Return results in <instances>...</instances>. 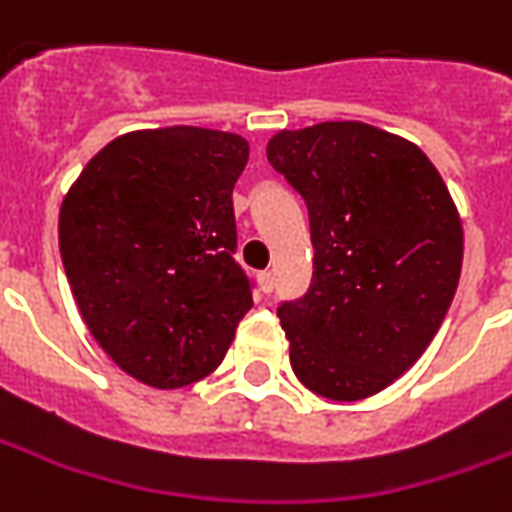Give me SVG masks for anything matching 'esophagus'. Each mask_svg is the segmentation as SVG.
<instances>
[{"label": "esophagus", "instance_id": "1", "mask_svg": "<svg viewBox=\"0 0 512 512\" xmlns=\"http://www.w3.org/2000/svg\"><path fill=\"white\" fill-rule=\"evenodd\" d=\"M257 285H260L263 294H269L271 288H274V274H271V271H260V274H257Z\"/></svg>", "mask_w": 512, "mask_h": 512}]
</instances>
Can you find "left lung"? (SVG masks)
<instances>
[{
    "mask_svg": "<svg viewBox=\"0 0 512 512\" xmlns=\"http://www.w3.org/2000/svg\"><path fill=\"white\" fill-rule=\"evenodd\" d=\"M308 204L314 280L283 302L291 367L330 401H361L403 375L454 300L462 224L417 145L367 123L280 131L266 148Z\"/></svg>",
    "mask_w": 512,
    "mask_h": 512,
    "instance_id": "obj_1",
    "label": "left lung"
}]
</instances>
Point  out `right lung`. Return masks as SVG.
<instances>
[{
    "mask_svg": "<svg viewBox=\"0 0 512 512\" xmlns=\"http://www.w3.org/2000/svg\"><path fill=\"white\" fill-rule=\"evenodd\" d=\"M246 159L249 142L229 131H131L89 159L61 204L58 246L83 322L148 387L207 378L252 308L232 207Z\"/></svg>",
    "mask_w": 512,
    "mask_h": 512,
    "instance_id": "right-lung-1",
    "label": "right lung"
}]
</instances>
